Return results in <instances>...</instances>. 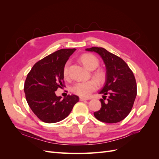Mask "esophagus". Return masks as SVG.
Here are the masks:
<instances>
[{
	"instance_id": "esophagus-1",
	"label": "esophagus",
	"mask_w": 159,
	"mask_h": 159,
	"mask_svg": "<svg viewBox=\"0 0 159 159\" xmlns=\"http://www.w3.org/2000/svg\"><path fill=\"white\" fill-rule=\"evenodd\" d=\"M80 100L81 101V102H83V101H86V100H88V99H87V98H85L80 97Z\"/></svg>"
}]
</instances>
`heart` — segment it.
<instances>
[{
    "label": "heart",
    "mask_w": 159,
    "mask_h": 159,
    "mask_svg": "<svg viewBox=\"0 0 159 159\" xmlns=\"http://www.w3.org/2000/svg\"><path fill=\"white\" fill-rule=\"evenodd\" d=\"M80 60L86 68L89 70H95L99 65V60L94 55L91 54H84L80 57ZM69 61L66 62L63 68V75L65 78L68 77ZM95 80L98 83L102 84L105 80V72L103 70H98L93 73ZM95 80H89L88 81H81L75 83L71 88V91L74 93L82 97L87 98L98 88V83Z\"/></svg>",
    "instance_id": "heart-1"
}]
</instances>
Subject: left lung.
Returning a JSON list of instances; mask_svg holds the SVG:
<instances>
[{"instance_id":"8db88e82","label":"left lung","mask_w":159,"mask_h":159,"mask_svg":"<svg viewBox=\"0 0 159 159\" xmlns=\"http://www.w3.org/2000/svg\"><path fill=\"white\" fill-rule=\"evenodd\" d=\"M85 50L98 53L106 68L105 85L99 92L103 94V99H100L102 107L94 112L95 117L107 123L122 121L131 112L137 96V84L133 71L121 57L103 48L91 47Z\"/></svg>"}]
</instances>
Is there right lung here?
Segmentation results:
<instances>
[{"instance_id": "1", "label": "right lung", "mask_w": 159, "mask_h": 159, "mask_svg": "<svg viewBox=\"0 0 159 159\" xmlns=\"http://www.w3.org/2000/svg\"><path fill=\"white\" fill-rule=\"evenodd\" d=\"M75 50L61 49L47 56L34 65L26 77L24 90L27 103L43 122L54 123L64 119L79 102L77 95L62 99L55 93L64 86V66Z\"/></svg>"}]
</instances>
